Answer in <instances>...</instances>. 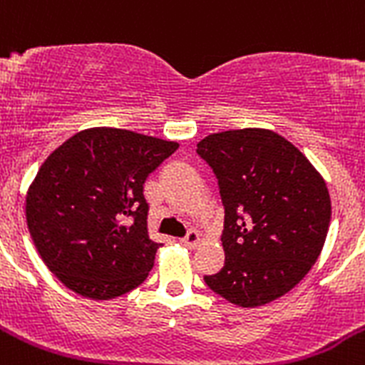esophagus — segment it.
I'll use <instances>...</instances> for the list:
<instances>
[{
	"instance_id": "34e87169",
	"label": "esophagus",
	"mask_w": 365,
	"mask_h": 365,
	"mask_svg": "<svg viewBox=\"0 0 365 365\" xmlns=\"http://www.w3.org/2000/svg\"><path fill=\"white\" fill-rule=\"evenodd\" d=\"M200 241H202V234L198 230H190L185 237H182V245H185L187 248H194Z\"/></svg>"
}]
</instances>
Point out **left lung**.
<instances>
[{
  "mask_svg": "<svg viewBox=\"0 0 365 365\" xmlns=\"http://www.w3.org/2000/svg\"><path fill=\"white\" fill-rule=\"evenodd\" d=\"M196 151L212 167L225 207V267L205 275L207 286L243 308L282 297L324 247L331 220L324 178L270 129L212 133Z\"/></svg>",
  "mask_w": 365,
  "mask_h": 365,
  "instance_id": "8db88e82",
  "label": "left lung"
}]
</instances>
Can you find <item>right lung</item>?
<instances>
[{
    "label": "right lung",
    "instance_id": "add662e5",
    "mask_svg": "<svg viewBox=\"0 0 365 365\" xmlns=\"http://www.w3.org/2000/svg\"><path fill=\"white\" fill-rule=\"evenodd\" d=\"M178 142L117 128L75 133L39 167L26 225L48 270L95 301L140 286L160 243L149 237L144 183Z\"/></svg>",
    "mask_w": 365,
    "mask_h": 365
}]
</instances>
